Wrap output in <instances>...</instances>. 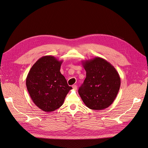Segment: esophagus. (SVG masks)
Instances as JSON below:
<instances>
[{
	"instance_id": "esophagus-1",
	"label": "esophagus",
	"mask_w": 148,
	"mask_h": 148,
	"mask_svg": "<svg viewBox=\"0 0 148 148\" xmlns=\"http://www.w3.org/2000/svg\"><path fill=\"white\" fill-rule=\"evenodd\" d=\"M72 87H73V88L74 90H77V86L76 85H73L72 86Z\"/></svg>"
}]
</instances>
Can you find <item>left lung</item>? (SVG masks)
Returning <instances> with one entry per match:
<instances>
[{"label":"left lung","instance_id":"obj_1","mask_svg":"<svg viewBox=\"0 0 148 148\" xmlns=\"http://www.w3.org/2000/svg\"><path fill=\"white\" fill-rule=\"evenodd\" d=\"M86 78L78 93L89 108L101 110L115 100L121 86V78L115 68L104 59L96 57L82 61Z\"/></svg>","mask_w":148,"mask_h":148}]
</instances>
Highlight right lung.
I'll list each match as a JSON object with an SVG mask.
<instances>
[{
    "label": "right lung",
    "instance_id": "1",
    "mask_svg": "<svg viewBox=\"0 0 148 148\" xmlns=\"http://www.w3.org/2000/svg\"><path fill=\"white\" fill-rule=\"evenodd\" d=\"M62 62L53 56H44L33 65L27 75L29 95L43 111L52 112L60 108L72 89L60 71Z\"/></svg>",
    "mask_w": 148,
    "mask_h": 148
}]
</instances>
